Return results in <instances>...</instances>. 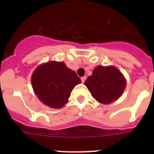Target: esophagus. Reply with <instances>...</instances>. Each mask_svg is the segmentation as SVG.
I'll list each match as a JSON object with an SVG mask.
<instances>
[{"label":"esophagus","instance_id":"1","mask_svg":"<svg viewBox=\"0 0 154 154\" xmlns=\"http://www.w3.org/2000/svg\"><path fill=\"white\" fill-rule=\"evenodd\" d=\"M85 79H86V76H83V77H82V78H81V80H82V82H85Z\"/></svg>","mask_w":154,"mask_h":154}]
</instances>
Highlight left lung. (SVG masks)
I'll return each mask as SVG.
<instances>
[{
  "label": "left lung",
  "mask_w": 154,
  "mask_h": 154,
  "mask_svg": "<svg viewBox=\"0 0 154 154\" xmlns=\"http://www.w3.org/2000/svg\"><path fill=\"white\" fill-rule=\"evenodd\" d=\"M85 85L97 101L109 104L123 94L126 80L120 71L113 66L99 65L94 69L92 75L87 78Z\"/></svg>",
  "instance_id": "left-lung-1"
}]
</instances>
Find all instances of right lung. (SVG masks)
Returning <instances> with one entry per match:
<instances>
[{
    "instance_id": "obj_1",
    "label": "right lung",
    "mask_w": 154,
    "mask_h": 154,
    "mask_svg": "<svg viewBox=\"0 0 154 154\" xmlns=\"http://www.w3.org/2000/svg\"><path fill=\"white\" fill-rule=\"evenodd\" d=\"M81 82L74 71L62 62L51 61L39 65L31 77V84L38 98L52 108H62L68 102L71 92Z\"/></svg>"
}]
</instances>
